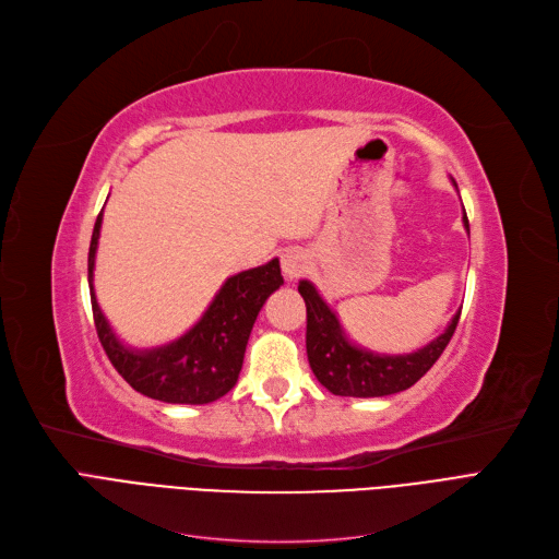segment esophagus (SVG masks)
I'll return each mask as SVG.
<instances>
[{
  "label": "esophagus",
  "instance_id": "esophagus-1",
  "mask_svg": "<svg viewBox=\"0 0 559 559\" xmlns=\"http://www.w3.org/2000/svg\"><path fill=\"white\" fill-rule=\"evenodd\" d=\"M310 254L305 252V249L300 247H292L286 249V252L282 254V273L288 277V280H298L302 277L307 271H310Z\"/></svg>",
  "mask_w": 559,
  "mask_h": 559
}]
</instances>
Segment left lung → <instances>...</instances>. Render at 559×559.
<instances>
[{
	"instance_id": "obj_1",
	"label": "left lung",
	"mask_w": 559,
	"mask_h": 559,
	"mask_svg": "<svg viewBox=\"0 0 559 559\" xmlns=\"http://www.w3.org/2000/svg\"><path fill=\"white\" fill-rule=\"evenodd\" d=\"M463 222L469 234L467 215H463ZM298 292L307 307L305 344L310 368L321 381V386L329 389L333 395L344 397H381L414 386L432 368L437 358L444 354L460 319L457 310L449 329L414 354L383 356L360 349L344 335L340 319L319 296L312 282L302 280L298 284Z\"/></svg>"
}]
</instances>
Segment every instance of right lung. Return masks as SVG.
Listing matches in <instances>:
<instances>
[{"mask_svg":"<svg viewBox=\"0 0 559 559\" xmlns=\"http://www.w3.org/2000/svg\"><path fill=\"white\" fill-rule=\"evenodd\" d=\"M102 217L104 210L92 230L87 282L96 335H99L112 368L122 374L133 391L152 400L170 404H207L226 395L236 386L247 340L263 302L284 284L280 261L273 259L265 265L249 267V271L228 277L194 329H189L176 342L143 352L129 349L112 333L94 296L92 277Z\"/></svg>","mask_w":559,"mask_h":559,"instance_id":"add662e5","label":"right lung"}]
</instances>
